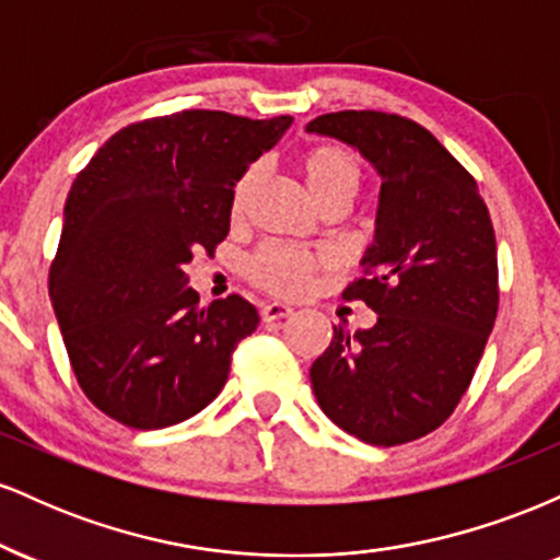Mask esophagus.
<instances>
[{
  "label": "esophagus",
  "mask_w": 560,
  "mask_h": 560,
  "mask_svg": "<svg viewBox=\"0 0 560 560\" xmlns=\"http://www.w3.org/2000/svg\"><path fill=\"white\" fill-rule=\"evenodd\" d=\"M260 316H262V320L287 318V316H292V305H289V302H281V300H268L260 305Z\"/></svg>",
  "instance_id": "34e87169"
}]
</instances>
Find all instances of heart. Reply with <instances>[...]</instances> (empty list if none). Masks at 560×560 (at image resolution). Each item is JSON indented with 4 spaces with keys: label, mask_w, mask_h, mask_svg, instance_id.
<instances>
[{
    "label": "heart",
    "mask_w": 560,
    "mask_h": 560,
    "mask_svg": "<svg viewBox=\"0 0 560 560\" xmlns=\"http://www.w3.org/2000/svg\"><path fill=\"white\" fill-rule=\"evenodd\" d=\"M300 171L307 184V191H311L316 202L329 195H337V191L355 195L358 184H361V163H358V158L350 150L339 144L311 147L300 160ZM255 184H258V168H249L236 182L234 197H231L234 215H242L247 210ZM318 262V255L307 253V249L289 247V244H266V247L249 258L247 273L249 279L273 289V292L292 294L311 284Z\"/></svg>",
    "instance_id": "heart-1"
}]
</instances>
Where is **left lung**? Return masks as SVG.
Here are the masks:
<instances>
[{"label":"left lung","mask_w":560,"mask_h":560,"mask_svg":"<svg viewBox=\"0 0 560 560\" xmlns=\"http://www.w3.org/2000/svg\"><path fill=\"white\" fill-rule=\"evenodd\" d=\"M307 131L350 144L382 178L365 279L345 289L376 313L334 326L311 384L329 419L369 445H402L447 421L471 384L494 316L498 249L479 186L427 128L400 115H318Z\"/></svg>","instance_id":"left-lung-1"}]
</instances>
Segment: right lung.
Returning a JSON list of instances; mask_svg holds the SVG:
<instances>
[{
    "instance_id": "right-lung-1",
    "label": "right lung",
    "mask_w": 560,
    "mask_h": 560,
    "mask_svg": "<svg viewBox=\"0 0 560 560\" xmlns=\"http://www.w3.org/2000/svg\"><path fill=\"white\" fill-rule=\"evenodd\" d=\"M292 126L184 110L120 128L75 176L49 300L81 389L131 429L199 413L258 329L240 294L199 307L186 262L231 226L234 186Z\"/></svg>"
}]
</instances>
